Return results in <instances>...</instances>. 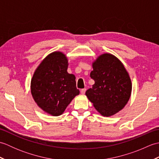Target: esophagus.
<instances>
[{"mask_svg": "<svg viewBox=\"0 0 159 159\" xmlns=\"http://www.w3.org/2000/svg\"><path fill=\"white\" fill-rule=\"evenodd\" d=\"M86 92V89H82L81 90H80V93H81L82 94H85Z\"/></svg>", "mask_w": 159, "mask_h": 159, "instance_id": "obj_1", "label": "esophagus"}]
</instances>
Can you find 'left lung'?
Masks as SVG:
<instances>
[{
  "label": "left lung",
  "mask_w": 159,
  "mask_h": 159,
  "mask_svg": "<svg viewBox=\"0 0 159 159\" xmlns=\"http://www.w3.org/2000/svg\"><path fill=\"white\" fill-rule=\"evenodd\" d=\"M90 77L95 83L87 90V98L104 117L119 112L130 99L132 83L119 59L109 53L100 55L92 63Z\"/></svg>",
  "instance_id": "1"
}]
</instances>
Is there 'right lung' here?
<instances>
[{
	"mask_svg": "<svg viewBox=\"0 0 159 159\" xmlns=\"http://www.w3.org/2000/svg\"><path fill=\"white\" fill-rule=\"evenodd\" d=\"M67 67L65 54L55 51L42 61L31 79V92L35 102L52 116L63 114L80 93L76 87V77L67 72Z\"/></svg>",
	"mask_w": 159,
	"mask_h": 159,
	"instance_id": "right-lung-1",
	"label": "right lung"
}]
</instances>
